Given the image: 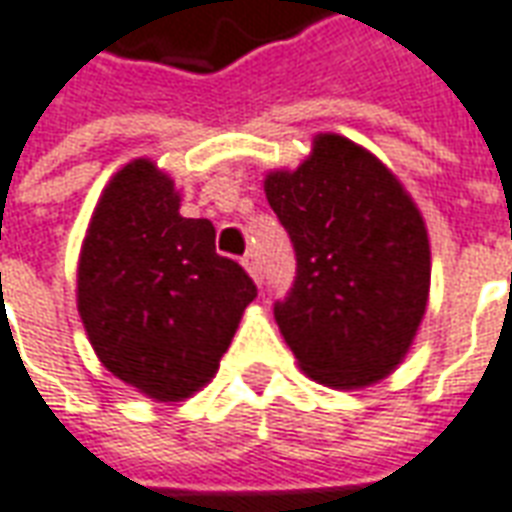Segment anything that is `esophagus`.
<instances>
[{
  "mask_svg": "<svg viewBox=\"0 0 512 512\" xmlns=\"http://www.w3.org/2000/svg\"><path fill=\"white\" fill-rule=\"evenodd\" d=\"M241 263H244L246 271L252 274V280L260 282V277H263V274H260V260H257V252H252V249H249V252H246L244 260H241Z\"/></svg>",
  "mask_w": 512,
  "mask_h": 512,
  "instance_id": "esophagus-1",
  "label": "esophagus"
}]
</instances>
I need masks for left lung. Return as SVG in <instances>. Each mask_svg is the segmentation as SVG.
<instances>
[{
  "label": "left lung",
  "instance_id": "obj_1",
  "mask_svg": "<svg viewBox=\"0 0 512 512\" xmlns=\"http://www.w3.org/2000/svg\"><path fill=\"white\" fill-rule=\"evenodd\" d=\"M296 277L274 318L299 366L332 388L382 380L416 335L430 293V241L416 205L374 155L318 135L299 169L268 174Z\"/></svg>",
  "mask_w": 512,
  "mask_h": 512
}]
</instances>
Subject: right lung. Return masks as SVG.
I'll use <instances>...</instances> for the list:
<instances>
[{
    "label": "right lung",
    "instance_id": "right-lung-1",
    "mask_svg": "<svg viewBox=\"0 0 512 512\" xmlns=\"http://www.w3.org/2000/svg\"><path fill=\"white\" fill-rule=\"evenodd\" d=\"M257 285L216 252V227L182 219L166 174L135 160L110 180L82 244L77 302L96 355L160 402L219 368Z\"/></svg>",
    "mask_w": 512,
    "mask_h": 512
}]
</instances>
